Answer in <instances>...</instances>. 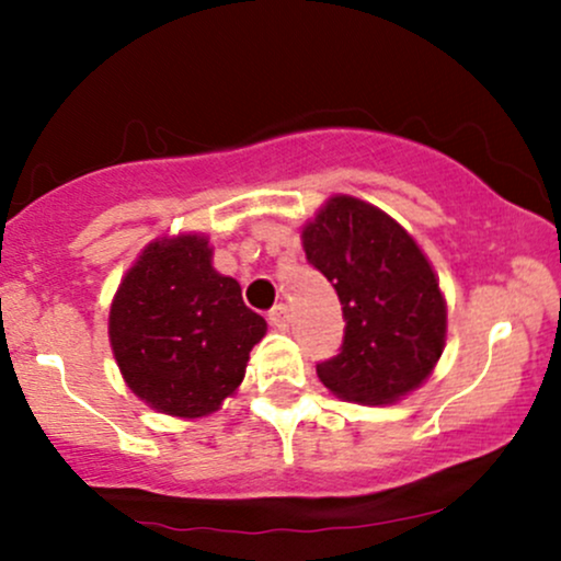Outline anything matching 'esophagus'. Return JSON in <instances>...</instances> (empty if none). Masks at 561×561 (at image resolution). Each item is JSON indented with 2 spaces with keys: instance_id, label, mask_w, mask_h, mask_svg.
Here are the masks:
<instances>
[{
  "instance_id": "34e87169",
  "label": "esophagus",
  "mask_w": 561,
  "mask_h": 561,
  "mask_svg": "<svg viewBox=\"0 0 561 561\" xmlns=\"http://www.w3.org/2000/svg\"><path fill=\"white\" fill-rule=\"evenodd\" d=\"M268 324H272L274 330H279V332H287L289 330V308H287V302H279V306H274L272 311H268Z\"/></svg>"
}]
</instances>
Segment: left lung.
Wrapping results in <instances>:
<instances>
[{
  "label": "left lung",
  "mask_w": 561,
  "mask_h": 561,
  "mask_svg": "<svg viewBox=\"0 0 561 561\" xmlns=\"http://www.w3.org/2000/svg\"><path fill=\"white\" fill-rule=\"evenodd\" d=\"M302 250L337 289L340 353L317 366L327 390L364 405L396 403L433 375L448 313L433 263L377 205L332 195L300 229Z\"/></svg>",
  "instance_id": "8db88e82"
}]
</instances>
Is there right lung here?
Returning a JSON list of instances; mask_svg holds the SVG:
<instances>
[{
	"label": "right lung",
	"mask_w": 561,
	"mask_h": 561,
	"mask_svg": "<svg viewBox=\"0 0 561 561\" xmlns=\"http://www.w3.org/2000/svg\"><path fill=\"white\" fill-rule=\"evenodd\" d=\"M107 334L128 390L160 414L199 420L234 396L266 319L214 268L205 234L158 237L124 274Z\"/></svg>",
	"instance_id": "1"
}]
</instances>
